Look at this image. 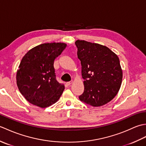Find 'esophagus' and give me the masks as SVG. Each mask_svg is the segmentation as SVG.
Returning a JSON list of instances; mask_svg holds the SVG:
<instances>
[{
	"instance_id": "esophagus-1",
	"label": "esophagus",
	"mask_w": 146,
	"mask_h": 146,
	"mask_svg": "<svg viewBox=\"0 0 146 146\" xmlns=\"http://www.w3.org/2000/svg\"><path fill=\"white\" fill-rule=\"evenodd\" d=\"M72 82H73V81H71V82H67L66 83V85H68V86H70L71 83H72Z\"/></svg>"
}]
</instances>
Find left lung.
I'll list each match as a JSON object with an SVG mask.
<instances>
[{"instance_id":"1","label":"left lung","mask_w":146,"mask_h":146,"mask_svg":"<svg viewBox=\"0 0 146 146\" xmlns=\"http://www.w3.org/2000/svg\"><path fill=\"white\" fill-rule=\"evenodd\" d=\"M75 44L85 80L80 100L93 107L102 106L112 100L120 88L122 71L119 59L105 46L84 40H77Z\"/></svg>"}]
</instances>
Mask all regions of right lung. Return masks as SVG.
Here are the masks:
<instances>
[{
  "mask_svg": "<svg viewBox=\"0 0 146 146\" xmlns=\"http://www.w3.org/2000/svg\"><path fill=\"white\" fill-rule=\"evenodd\" d=\"M66 47L65 43H44L31 49L22 59L17 85L29 103L45 108L60 98L64 86L56 80L54 62Z\"/></svg>",
  "mask_w": 146,
  "mask_h": 146,
  "instance_id": "1",
  "label": "right lung"
}]
</instances>
